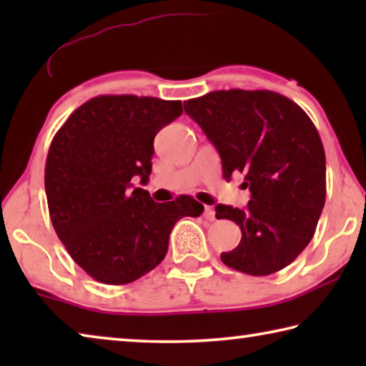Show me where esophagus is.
<instances>
[{
  "instance_id": "34e87169",
  "label": "esophagus",
  "mask_w": 366,
  "mask_h": 366,
  "mask_svg": "<svg viewBox=\"0 0 366 366\" xmlns=\"http://www.w3.org/2000/svg\"><path fill=\"white\" fill-rule=\"evenodd\" d=\"M203 216H205L208 221H213L214 219V208L213 207H205V213H203Z\"/></svg>"
}]
</instances>
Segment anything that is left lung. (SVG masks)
Returning <instances> with one entry per match:
<instances>
[{
	"label": "left lung",
	"mask_w": 366,
	"mask_h": 366,
	"mask_svg": "<svg viewBox=\"0 0 366 366\" xmlns=\"http://www.w3.org/2000/svg\"><path fill=\"white\" fill-rule=\"evenodd\" d=\"M184 109L216 147L222 177L244 172L245 209L216 207L242 231L222 263L252 276L281 271L310 244L326 200L323 142L299 104L271 90H216Z\"/></svg>",
	"instance_id": "obj_1"
}]
</instances>
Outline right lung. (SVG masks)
<instances>
[{
	"mask_svg": "<svg viewBox=\"0 0 366 366\" xmlns=\"http://www.w3.org/2000/svg\"><path fill=\"white\" fill-rule=\"evenodd\" d=\"M182 114L179 100L100 95L67 117L45 164L49 218L80 268L103 284L134 282L163 262L169 234L203 205L190 195L157 203L147 184L161 129Z\"/></svg>",
	"mask_w": 366,
	"mask_h": 366,
	"instance_id": "add662e5",
	"label": "right lung"
}]
</instances>
